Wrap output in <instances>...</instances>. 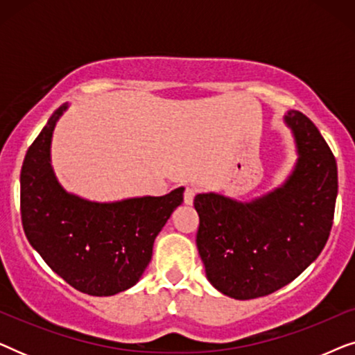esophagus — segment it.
<instances>
[{"label": "esophagus", "mask_w": 355, "mask_h": 355, "mask_svg": "<svg viewBox=\"0 0 355 355\" xmlns=\"http://www.w3.org/2000/svg\"><path fill=\"white\" fill-rule=\"evenodd\" d=\"M196 189L193 187H187L186 189V192H184V203H186V205H192L193 203V197H196Z\"/></svg>", "instance_id": "esophagus-1"}]
</instances>
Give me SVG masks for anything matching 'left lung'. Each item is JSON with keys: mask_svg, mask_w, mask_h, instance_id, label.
<instances>
[{"mask_svg": "<svg viewBox=\"0 0 355 355\" xmlns=\"http://www.w3.org/2000/svg\"><path fill=\"white\" fill-rule=\"evenodd\" d=\"M297 159L281 186L249 202L197 193L198 255L207 279L237 300L268 295L297 278L327 244L338 196V166L307 116H284Z\"/></svg>", "mask_w": 355, "mask_h": 355, "instance_id": "8db88e82", "label": "left lung"}]
</instances>
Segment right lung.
I'll return each mask as SVG.
<instances>
[{"label":"right lung","mask_w":355,"mask_h":355,"mask_svg":"<svg viewBox=\"0 0 355 355\" xmlns=\"http://www.w3.org/2000/svg\"><path fill=\"white\" fill-rule=\"evenodd\" d=\"M61 105L27 150L21 171V215L28 242L67 284L90 295H114L137 284L153 242L181 205L184 187L162 197L92 202L67 192L51 164Z\"/></svg>","instance_id":"right-lung-1"}]
</instances>
